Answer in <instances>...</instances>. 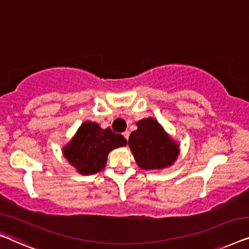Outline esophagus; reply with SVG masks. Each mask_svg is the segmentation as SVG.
<instances>
[{
  "label": "esophagus",
  "mask_w": 249,
  "mask_h": 249,
  "mask_svg": "<svg viewBox=\"0 0 249 249\" xmlns=\"http://www.w3.org/2000/svg\"><path fill=\"white\" fill-rule=\"evenodd\" d=\"M123 135H124V138H125L126 140H128V136H129V132H128V131H125V132L123 133Z\"/></svg>",
  "instance_id": "34e87169"
}]
</instances>
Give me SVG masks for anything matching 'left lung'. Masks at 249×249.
<instances>
[{
    "mask_svg": "<svg viewBox=\"0 0 249 249\" xmlns=\"http://www.w3.org/2000/svg\"><path fill=\"white\" fill-rule=\"evenodd\" d=\"M131 133L128 145L136 163L143 169H160L171 166L177 159L178 144L173 142L153 118L140 121Z\"/></svg>",
    "mask_w": 249,
    "mask_h": 249,
    "instance_id": "obj_1",
    "label": "left lung"
}]
</instances>
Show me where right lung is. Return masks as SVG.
Here are the masks:
<instances>
[{"mask_svg":"<svg viewBox=\"0 0 249 249\" xmlns=\"http://www.w3.org/2000/svg\"><path fill=\"white\" fill-rule=\"evenodd\" d=\"M124 145L126 139L123 135L114 133L109 127L101 129L98 124L86 122L63 152L80 174L90 175L103 170L108 153Z\"/></svg>","mask_w":249,"mask_h":249,"instance_id":"add662e5","label":"right lung"}]
</instances>
